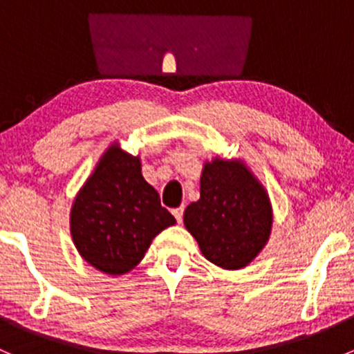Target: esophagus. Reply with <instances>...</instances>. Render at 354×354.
Listing matches in <instances>:
<instances>
[{"mask_svg": "<svg viewBox=\"0 0 354 354\" xmlns=\"http://www.w3.org/2000/svg\"><path fill=\"white\" fill-rule=\"evenodd\" d=\"M183 210H185V207H178V209H174L173 210V214H174V217H176V221L178 223H183Z\"/></svg>", "mask_w": 354, "mask_h": 354, "instance_id": "esophagus-1", "label": "esophagus"}]
</instances>
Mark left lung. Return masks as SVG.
<instances>
[{"label": "left lung", "mask_w": 354, "mask_h": 354, "mask_svg": "<svg viewBox=\"0 0 354 354\" xmlns=\"http://www.w3.org/2000/svg\"><path fill=\"white\" fill-rule=\"evenodd\" d=\"M185 227L209 262L227 270L246 267L269 241V195L241 160L216 157L200 176V198L183 214Z\"/></svg>", "instance_id": "obj_1"}]
</instances>
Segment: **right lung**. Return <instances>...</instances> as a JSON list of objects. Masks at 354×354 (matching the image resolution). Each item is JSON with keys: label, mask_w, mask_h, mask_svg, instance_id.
<instances>
[{"label": "right lung", "mask_w": 354, "mask_h": 354, "mask_svg": "<svg viewBox=\"0 0 354 354\" xmlns=\"http://www.w3.org/2000/svg\"><path fill=\"white\" fill-rule=\"evenodd\" d=\"M174 223L142 176L140 157L127 154L116 142L99 159L70 212L78 253L109 276L130 272L157 234Z\"/></svg>", "instance_id": "obj_1"}]
</instances>
